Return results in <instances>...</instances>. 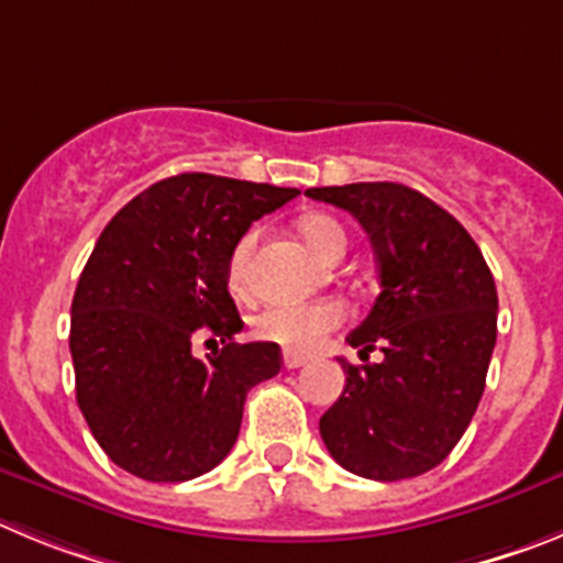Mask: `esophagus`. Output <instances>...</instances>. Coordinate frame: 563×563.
<instances>
[{
    "mask_svg": "<svg viewBox=\"0 0 563 563\" xmlns=\"http://www.w3.org/2000/svg\"><path fill=\"white\" fill-rule=\"evenodd\" d=\"M306 362H308V356H302V353H283V364H286L288 369L302 367Z\"/></svg>",
    "mask_w": 563,
    "mask_h": 563,
    "instance_id": "obj_1",
    "label": "esophagus"
}]
</instances>
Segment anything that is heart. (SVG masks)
I'll list each match as a JSON object with an SVG mask.
<instances>
[{
  "label": "heart",
  "mask_w": 563,
  "mask_h": 563,
  "mask_svg": "<svg viewBox=\"0 0 563 563\" xmlns=\"http://www.w3.org/2000/svg\"><path fill=\"white\" fill-rule=\"evenodd\" d=\"M300 235L325 261H339L347 250V235H344L342 224L331 216H322V212H311V216L300 219ZM255 244L257 230H250L246 235L238 238V244L232 246L230 266H227L232 291H250V263L252 255H255ZM344 317H347V308L339 300H317L302 302V306L275 302V306H266L261 313H255L252 333L288 353H306L313 351L333 328L342 325Z\"/></svg>",
  "instance_id": "b5f03b06"
}]
</instances>
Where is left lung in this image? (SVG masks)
<instances>
[{"instance_id": "8db88e82", "label": "left lung", "mask_w": 563, "mask_h": 563, "mask_svg": "<svg viewBox=\"0 0 563 563\" xmlns=\"http://www.w3.org/2000/svg\"><path fill=\"white\" fill-rule=\"evenodd\" d=\"M342 207L376 250L382 294L347 342L378 364L344 369L319 434L342 468L395 483L449 457L483 398L496 344V286L483 252L454 216L398 181L311 187Z\"/></svg>"}]
</instances>
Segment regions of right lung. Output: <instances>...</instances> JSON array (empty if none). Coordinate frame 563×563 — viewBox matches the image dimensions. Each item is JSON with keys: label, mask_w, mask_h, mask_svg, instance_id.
<instances>
[{"label": "right lung", "mask_w": 563, "mask_h": 563, "mask_svg": "<svg viewBox=\"0 0 563 563\" xmlns=\"http://www.w3.org/2000/svg\"><path fill=\"white\" fill-rule=\"evenodd\" d=\"M297 187L212 174L162 179L100 232L73 297L69 351L86 423L111 463L148 483L207 474L235 445L244 401L280 373V347L232 342V246ZM225 342L196 360L192 339ZM216 342V339H212Z\"/></svg>", "instance_id": "right-lung-1"}]
</instances>
